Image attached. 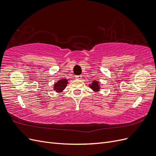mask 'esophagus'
<instances>
[{
  "label": "esophagus",
  "instance_id": "1",
  "mask_svg": "<svg viewBox=\"0 0 156 156\" xmlns=\"http://www.w3.org/2000/svg\"><path fill=\"white\" fill-rule=\"evenodd\" d=\"M82 77V75H77V76H75V78L77 79H81Z\"/></svg>",
  "mask_w": 156,
  "mask_h": 156
}]
</instances>
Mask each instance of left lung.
Segmentation results:
<instances>
[{"instance_id": "obj_1", "label": "left lung", "mask_w": 156, "mask_h": 156, "mask_svg": "<svg viewBox=\"0 0 156 156\" xmlns=\"http://www.w3.org/2000/svg\"><path fill=\"white\" fill-rule=\"evenodd\" d=\"M90 87L93 90L98 92L100 90V85H99V82L96 81H94L92 83V85H90Z\"/></svg>"}]
</instances>
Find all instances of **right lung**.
I'll list each match as a JSON object with an SVG mask.
<instances>
[{"instance_id": "1", "label": "right lung", "mask_w": 156, "mask_h": 156, "mask_svg": "<svg viewBox=\"0 0 156 156\" xmlns=\"http://www.w3.org/2000/svg\"><path fill=\"white\" fill-rule=\"evenodd\" d=\"M67 84H68L67 79H60L57 83H56L54 84L53 88L57 92H62V91L66 88V87Z\"/></svg>"}]
</instances>
